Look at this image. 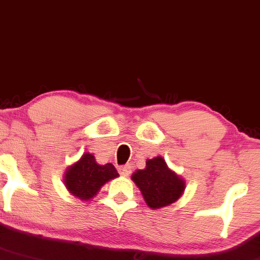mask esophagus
<instances>
[{"instance_id": "esophagus-1", "label": "esophagus", "mask_w": 260, "mask_h": 260, "mask_svg": "<svg viewBox=\"0 0 260 260\" xmlns=\"http://www.w3.org/2000/svg\"><path fill=\"white\" fill-rule=\"evenodd\" d=\"M119 173H120V175H123V176H129L131 173V167L129 166V164H126V166H124V167H120L119 168Z\"/></svg>"}]
</instances>
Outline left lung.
<instances>
[{
  "label": "left lung",
  "instance_id": "8db88e82",
  "mask_svg": "<svg viewBox=\"0 0 260 260\" xmlns=\"http://www.w3.org/2000/svg\"><path fill=\"white\" fill-rule=\"evenodd\" d=\"M141 191L143 200L152 209L170 206L182 196L185 180L167 166L163 157L147 159L145 169H139L131 175Z\"/></svg>",
  "mask_w": 260,
  "mask_h": 260
}]
</instances>
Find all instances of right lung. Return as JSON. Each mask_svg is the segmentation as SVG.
Returning <instances> with one entry per match:
<instances>
[{
    "label": "right lung",
    "mask_w": 260,
    "mask_h": 260,
    "mask_svg": "<svg viewBox=\"0 0 260 260\" xmlns=\"http://www.w3.org/2000/svg\"><path fill=\"white\" fill-rule=\"evenodd\" d=\"M119 174L114 166L107 163L101 166L94 155L85 152L64 173V185L72 196L81 201H90L96 196L103 185L118 178Z\"/></svg>",
    "instance_id": "1"
}]
</instances>
